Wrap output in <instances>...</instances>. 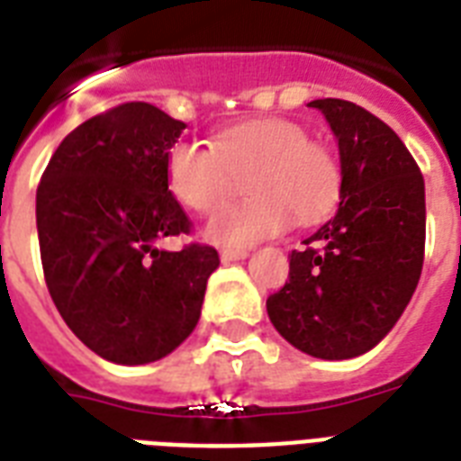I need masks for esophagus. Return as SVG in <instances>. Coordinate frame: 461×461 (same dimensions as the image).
<instances>
[{"instance_id":"esophagus-1","label":"esophagus","mask_w":461,"mask_h":461,"mask_svg":"<svg viewBox=\"0 0 461 461\" xmlns=\"http://www.w3.org/2000/svg\"><path fill=\"white\" fill-rule=\"evenodd\" d=\"M246 256H249L246 249H222V251H220V258H222L224 263H227V260H241L246 258Z\"/></svg>"}]
</instances>
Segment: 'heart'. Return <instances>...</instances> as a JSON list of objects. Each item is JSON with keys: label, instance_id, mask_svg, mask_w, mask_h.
<instances>
[{"label": "heart", "instance_id": "obj_1", "mask_svg": "<svg viewBox=\"0 0 461 461\" xmlns=\"http://www.w3.org/2000/svg\"><path fill=\"white\" fill-rule=\"evenodd\" d=\"M239 179H249L253 195L210 217L205 234L217 244H256L287 230L294 217L318 222L342 194L337 153L294 119H253L217 133L212 148L179 140L167 153V186L195 212L230 201Z\"/></svg>", "mask_w": 461, "mask_h": 461}]
</instances>
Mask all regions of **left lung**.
<instances>
[{"mask_svg": "<svg viewBox=\"0 0 461 461\" xmlns=\"http://www.w3.org/2000/svg\"><path fill=\"white\" fill-rule=\"evenodd\" d=\"M339 143L337 215L289 256V280L267 296L275 330L315 358L373 349L414 294L426 249V191L390 126L349 100H313Z\"/></svg>", "mask_w": 461, "mask_h": 461, "instance_id": "1", "label": "left lung"}]
</instances>
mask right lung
Wrapping results in <instances>:
<instances>
[{
    "label": "right lung",
    "mask_w": 461,
    "mask_h": 461,
    "mask_svg": "<svg viewBox=\"0 0 461 461\" xmlns=\"http://www.w3.org/2000/svg\"><path fill=\"white\" fill-rule=\"evenodd\" d=\"M184 129L155 104H117L76 126L38 184L50 296L71 332L114 364H150L176 349L220 266L208 244L158 249L194 227L167 186V153Z\"/></svg>",
    "instance_id": "obj_1"
}]
</instances>
